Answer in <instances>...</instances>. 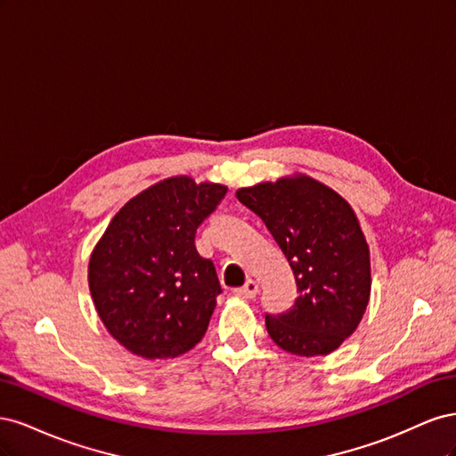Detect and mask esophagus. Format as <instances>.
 Instances as JSON below:
<instances>
[{
    "instance_id": "esophagus-1",
    "label": "esophagus",
    "mask_w": 456,
    "mask_h": 456,
    "mask_svg": "<svg viewBox=\"0 0 456 456\" xmlns=\"http://www.w3.org/2000/svg\"><path fill=\"white\" fill-rule=\"evenodd\" d=\"M256 293H258V283L255 280H247L243 287L233 291V295H238L241 298H253Z\"/></svg>"
}]
</instances>
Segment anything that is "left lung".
Here are the masks:
<instances>
[{
	"label": "left lung",
	"instance_id": "left-lung-1",
	"mask_svg": "<svg viewBox=\"0 0 456 456\" xmlns=\"http://www.w3.org/2000/svg\"><path fill=\"white\" fill-rule=\"evenodd\" d=\"M278 241L297 281L295 306L266 315L272 340L295 355L335 352L360 325L370 297V255L352 205L315 178L295 173L240 188Z\"/></svg>",
	"mask_w": 456,
	"mask_h": 456
}]
</instances>
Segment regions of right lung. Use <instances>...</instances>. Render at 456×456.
<instances>
[{
  "label": "right lung",
  "instance_id": "obj_1",
  "mask_svg": "<svg viewBox=\"0 0 456 456\" xmlns=\"http://www.w3.org/2000/svg\"><path fill=\"white\" fill-rule=\"evenodd\" d=\"M226 190L163 178L123 205L96 241L89 291L108 333L131 354L173 360L203 338L220 283L194 240Z\"/></svg>",
  "mask_w": 456,
  "mask_h": 456
}]
</instances>
